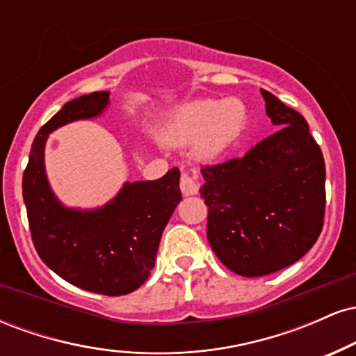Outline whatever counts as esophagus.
Wrapping results in <instances>:
<instances>
[{
	"label": "esophagus",
	"instance_id": "esophagus-1",
	"mask_svg": "<svg viewBox=\"0 0 356 356\" xmlns=\"http://www.w3.org/2000/svg\"><path fill=\"white\" fill-rule=\"evenodd\" d=\"M181 191L184 195H194L199 192V182L195 181L194 175L189 172H182L181 177Z\"/></svg>",
	"mask_w": 356,
	"mask_h": 356
}]
</instances>
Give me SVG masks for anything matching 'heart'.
Instances as JSON below:
<instances>
[{
    "instance_id": "heart-1",
    "label": "heart",
    "mask_w": 356,
    "mask_h": 356,
    "mask_svg": "<svg viewBox=\"0 0 356 356\" xmlns=\"http://www.w3.org/2000/svg\"><path fill=\"white\" fill-rule=\"evenodd\" d=\"M246 120V105L239 99L192 102L172 113L164 129V138L177 145L195 144V157L212 162L239 137Z\"/></svg>"
}]
</instances>
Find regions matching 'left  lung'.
Segmentation results:
<instances>
[{
	"instance_id": "left-lung-1",
	"label": "left lung",
	"mask_w": 356,
	"mask_h": 356,
	"mask_svg": "<svg viewBox=\"0 0 356 356\" xmlns=\"http://www.w3.org/2000/svg\"><path fill=\"white\" fill-rule=\"evenodd\" d=\"M277 132L241 159L201 169L207 239L236 275L257 277L303 257L325 216V161L303 115L261 90Z\"/></svg>"
}]
</instances>
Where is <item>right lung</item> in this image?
Instances as JSON below:
<instances>
[{"label": "right lung", "instance_id": "obj_1", "mask_svg": "<svg viewBox=\"0 0 356 356\" xmlns=\"http://www.w3.org/2000/svg\"><path fill=\"white\" fill-rule=\"evenodd\" d=\"M108 105L110 92L81 95L40 129L23 174V199L43 263L85 291L120 296L136 291L152 271L162 231L182 199L181 172L174 167L157 181L125 182L95 209L65 206L44 169L48 137L72 122L100 117Z\"/></svg>", "mask_w": 356, "mask_h": 356}]
</instances>
